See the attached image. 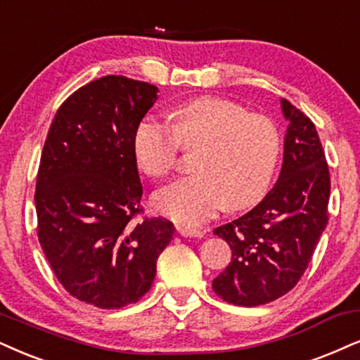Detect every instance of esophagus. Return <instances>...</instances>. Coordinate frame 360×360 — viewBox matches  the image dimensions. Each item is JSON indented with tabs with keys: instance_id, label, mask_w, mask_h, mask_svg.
<instances>
[{
	"instance_id": "34e87169",
	"label": "esophagus",
	"mask_w": 360,
	"mask_h": 360,
	"mask_svg": "<svg viewBox=\"0 0 360 360\" xmlns=\"http://www.w3.org/2000/svg\"><path fill=\"white\" fill-rule=\"evenodd\" d=\"M176 231L181 236H184V238H202L204 236V231L189 226H176Z\"/></svg>"
}]
</instances>
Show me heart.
Listing matches in <instances>:
<instances>
[{"label":"heart","instance_id":"heart-1","mask_svg":"<svg viewBox=\"0 0 360 360\" xmlns=\"http://www.w3.org/2000/svg\"><path fill=\"white\" fill-rule=\"evenodd\" d=\"M179 148L198 149L193 169L158 191L154 206L183 224H199L224 206L243 209L266 193L281 151L279 131L269 117L248 112L229 99L202 96L171 115V126L146 116L134 131L141 169L165 179L174 169Z\"/></svg>","mask_w":360,"mask_h":360}]
</instances>
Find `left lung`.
<instances>
[{
	"label": "left lung",
	"mask_w": 360,
	"mask_h": 360,
	"mask_svg": "<svg viewBox=\"0 0 360 360\" xmlns=\"http://www.w3.org/2000/svg\"><path fill=\"white\" fill-rule=\"evenodd\" d=\"M281 108L289 126L279 179L256 207L214 229L233 257L212 289L236 306H261L288 294L327 226L330 177L319 134L288 99H281Z\"/></svg>",
	"instance_id": "1"
}]
</instances>
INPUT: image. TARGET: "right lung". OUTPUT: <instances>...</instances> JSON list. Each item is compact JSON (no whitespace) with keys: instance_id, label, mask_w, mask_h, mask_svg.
Instances as JSON below:
<instances>
[{"instance_id":"obj_1","label":"right lung","mask_w":360,"mask_h":360,"mask_svg":"<svg viewBox=\"0 0 360 360\" xmlns=\"http://www.w3.org/2000/svg\"><path fill=\"white\" fill-rule=\"evenodd\" d=\"M156 86L104 76L71 94L49 126L36 177L38 239L72 297L99 309L138 302L174 234L144 217L134 131L158 99Z\"/></svg>"}]
</instances>
